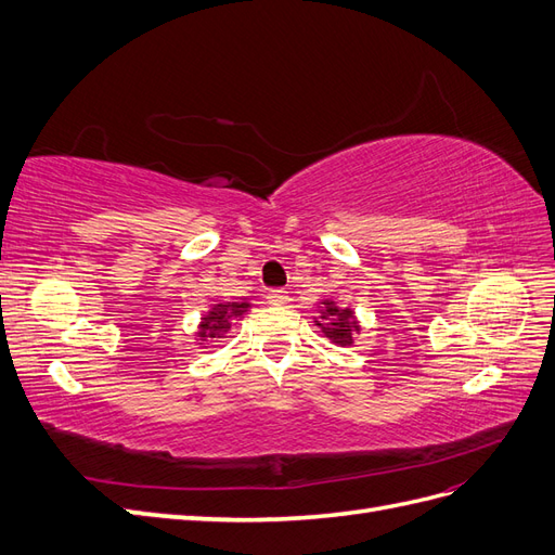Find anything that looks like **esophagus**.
Here are the masks:
<instances>
[{"mask_svg":"<svg viewBox=\"0 0 555 555\" xmlns=\"http://www.w3.org/2000/svg\"><path fill=\"white\" fill-rule=\"evenodd\" d=\"M266 300L271 306H284L289 300V294L284 292V289H268V294H266Z\"/></svg>","mask_w":555,"mask_h":555,"instance_id":"1","label":"esophagus"}]
</instances>
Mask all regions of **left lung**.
Returning a JSON list of instances; mask_svg holds the SVG:
<instances>
[{
    "instance_id": "left-lung-1",
    "label": "left lung",
    "mask_w": 555,
    "mask_h": 555,
    "mask_svg": "<svg viewBox=\"0 0 555 555\" xmlns=\"http://www.w3.org/2000/svg\"><path fill=\"white\" fill-rule=\"evenodd\" d=\"M319 317H322V322H317V326L324 331V335H326L331 343L340 345V347L351 345V340H354V338H351V335L359 331L354 312H351L349 308L340 310L338 306L333 304V300H326L324 310H322V314H319Z\"/></svg>"
}]
</instances>
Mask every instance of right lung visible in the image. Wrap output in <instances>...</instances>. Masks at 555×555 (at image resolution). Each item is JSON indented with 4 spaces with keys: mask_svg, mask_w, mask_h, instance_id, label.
I'll return each mask as SVG.
<instances>
[{
    "mask_svg": "<svg viewBox=\"0 0 555 555\" xmlns=\"http://www.w3.org/2000/svg\"><path fill=\"white\" fill-rule=\"evenodd\" d=\"M249 308V304H217L206 317L204 322H201V331H198V338L201 340H217V338H224L231 328V322L236 317L245 314ZM204 345V343H201Z\"/></svg>",
    "mask_w": 555,
    "mask_h": 555,
    "instance_id": "obj_1",
    "label": "right lung"
}]
</instances>
